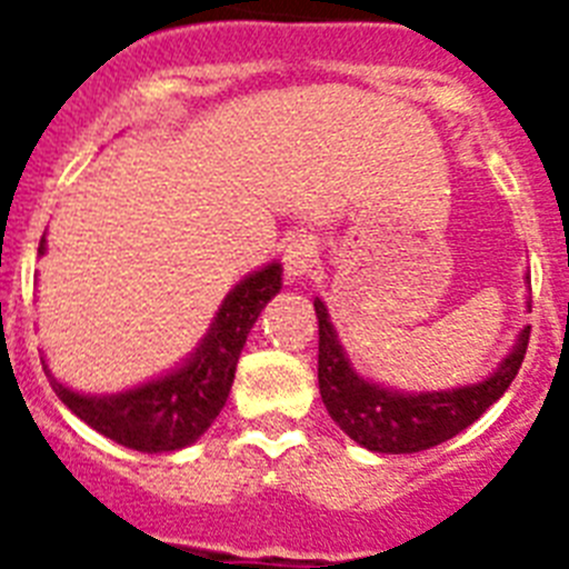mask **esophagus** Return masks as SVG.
Listing matches in <instances>:
<instances>
[{
  "mask_svg": "<svg viewBox=\"0 0 569 569\" xmlns=\"http://www.w3.org/2000/svg\"><path fill=\"white\" fill-rule=\"evenodd\" d=\"M316 268V248L310 239H293L284 248V273L288 279H301Z\"/></svg>",
  "mask_w": 569,
  "mask_h": 569,
  "instance_id": "34e87169",
  "label": "esophagus"
}]
</instances>
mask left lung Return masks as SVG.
Wrapping results in <instances>:
<instances>
[{
	"mask_svg": "<svg viewBox=\"0 0 569 569\" xmlns=\"http://www.w3.org/2000/svg\"><path fill=\"white\" fill-rule=\"evenodd\" d=\"M525 284H530V276H525ZM313 308L319 319L321 401L328 407L330 419L356 445L373 453H421L467 430L512 385L530 339V328L525 325L512 339L510 353L472 385L413 393V390H396L381 381L365 379L336 333L328 305L316 296ZM527 313H530V299H527Z\"/></svg>",
	"mask_w": 569,
	"mask_h": 569,
	"instance_id": "1",
	"label": "left lung"
}]
</instances>
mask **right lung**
<instances>
[{
    "instance_id": "right-lung-1",
    "label": "right lung",
    "mask_w": 569,
    "mask_h": 569,
    "mask_svg": "<svg viewBox=\"0 0 569 569\" xmlns=\"http://www.w3.org/2000/svg\"><path fill=\"white\" fill-rule=\"evenodd\" d=\"M44 250L42 236L39 256ZM279 290L281 261H268L224 296L208 333L179 365L119 393H79L50 373L42 356L44 376L70 413L97 433L139 453H173L202 439L222 413L248 333Z\"/></svg>"
}]
</instances>
